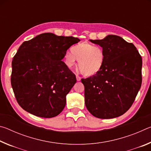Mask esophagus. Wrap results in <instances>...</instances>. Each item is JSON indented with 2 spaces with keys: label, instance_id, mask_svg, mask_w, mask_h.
I'll return each mask as SVG.
<instances>
[{
  "label": "esophagus",
  "instance_id": "1",
  "mask_svg": "<svg viewBox=\"0 0 151 151\" xmlns=\"http://www.w3.org/2000/svg\"><path fill=\"white\" fill-rule=\"evenodd\" d=\"M76 81H80L81 80V78L78 75L76 76Z\"/></svg>",
  "mask_w": 151,
  "mask_h": 151
}]
</instances>
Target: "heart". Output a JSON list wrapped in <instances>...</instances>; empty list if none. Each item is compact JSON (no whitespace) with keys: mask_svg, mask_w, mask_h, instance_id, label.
I'll return each instance as SVG.
<instances>
[{"mask_svg":"<svg viewBox=\"0 0 151 151\" xmlns=\"http://www.w3.org/2000/svg\"><path fill=\"white\" fill-rule=\"evenodd\" d=\"M63 57L64 63L68 68H72L78 60V66L85 76L96 75L103 69L105 55L103 48L87 42L78 43L71 47Z\"/></svg>","mask_w":151,"mask_h":151,"instance_id":"heart-1","label":"heart"}]
</instances>
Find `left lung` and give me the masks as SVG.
<instances>
[{"mask_svg":"<svg viewBox=\"0 0 151 151\" xmlns=\"http://www.w3.org/2000/svg\"><path fill=\"white\" fill-rule=\"evenodd\" d=\"M89 40L103 48L105 62L99 74L81 80L86 107L97 118H116L130 109L140 90L142 58L132 43L119 36Z\"/></svg>","mask_w":151,"mask_h":151,"instance_id":"left-lung-1","label":"left lung"}]
</instances>
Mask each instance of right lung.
Here are the masks:
<instances>
[{
  "label": "right lung",
  "mask_w": 151,
  "mask_h": 151,
  "mask_svg": "<svg viewBox=\"0 0 151 151\" xmlns=\"http://www.w3.org/2000/svg\"><path fill=\"white\" fill-rule=\"evenodd\" d=\"M80 39L42 33L20 46L12 61L11 85L19 105L42 118L59 114L76 80L61 60Z\"/></svg>",
  "instance_id": "1"
}]
</instances>
